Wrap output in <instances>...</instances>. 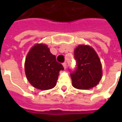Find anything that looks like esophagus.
<instances>
[{
    "label": "esophagus",
    "mask_w": 122,
    "mask_h": 122,
    "mask_svg": "<svg viewBox=\"0 0 122 122\" xmlns=\"http://www.w3.org/2000/svg\"><path fill=\"white\" fill-rule=\"evenodd\" d=\"M63 66L64 69H66V63H63Z\"/></svg>",
    "instance_id": "34e87169"
}]
</instances>
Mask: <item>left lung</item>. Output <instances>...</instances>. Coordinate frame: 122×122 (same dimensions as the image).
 <instances>
[{
	"label": "left lung",
	"mask_w": 122,
	"mask_h": 122,
	"mask_svg": "<svg viewBox=\"0 0 122 122\" xmlns=\"http://www.w3.org/2000/svg\"><path fill=\"white\" fill-rule=\"evenodd\" d=\"M76 70L71 74L72 84L78 90H90L102 78V65L97 52L90 46L79 44L74 50Z\"/></svg>",
	"instance_id": "obj_1"
}]
</instances>
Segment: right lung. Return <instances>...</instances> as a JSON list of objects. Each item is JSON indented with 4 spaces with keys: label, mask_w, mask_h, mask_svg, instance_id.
<instances>
[{
    "label": "right lung",
    "mask_w": 122,
    "mask_h": 122,
    "mask_svg": "<svg viewBox=\"0 0 122 122\" xmlns=\"http://www.w3.org/2000/svg\"><path fill=\"white\" fill-rule=\"evenodd\" d=\"M63 70V65L57 62L56 56L51 53L45 44H36L26 56L25 75L30 84L38 90L53 88L57 84L59 71Z\"/></svg>",
    "instance_id": "obj_1"
}]
</instances>
